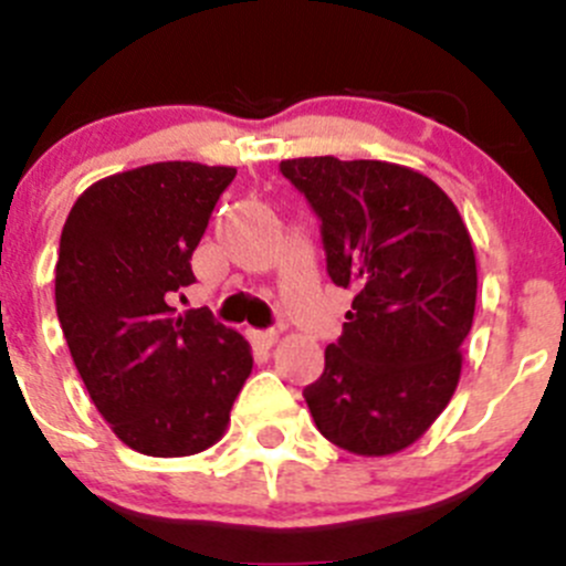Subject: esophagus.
Listing matches in <instances>:
<instances>
[{"label": "esophagus", "instance_id": "34e87169", "mask_svg": "<svg viewBox=\"0 0 566 566\" xmlns=\"http://www.w3.org/2000/svg\"><path fill=\"white\" fill-rule=\"evenodd\" d=\"M276 339H279V334L276 331H254V334H251V342H254V345H260V347H273L276 345Z\"/></svg>", "mask_w": 566, "mask_h": 566}]
</instances>
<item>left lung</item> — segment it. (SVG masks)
<instances>
[{"label":"left lung","mask_w":566,"mask_h":566,"mask_svg":"<svg viewBox=\"0 0 566 566\" xmlns=\"http://www.w3.org/2000/svg\"><path fill=\"white\" fill-rule=\"evenodd\" d=\"M282 175L323 221L331 282L356 293L323 375L304 389L312 419L353 454L402 452L460 384L476 310L465 221L438 182L402 164L287 158Z\"/></svg>","instance_id":"obj_1"}]
</instances>
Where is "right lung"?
Returning <instances> with one entry per match:
<instances>
[{"mask_svg":"<svg viewBox=\"0 0 566 566\" xmlns=\"http://www.w3.org/2000/svg\"><path fill=\"white\" fill-rule=\"evenodd\" d=\"M235 167L161 161L93 182L67 213L56 317L112 432L147 458H188L224 436L251 347L208 310L177 315L191 254Z\"/></svg>","mask_w":566,"mask_h":566,"instance_id":"add662e5","label":"right lung"}]
</instances>
